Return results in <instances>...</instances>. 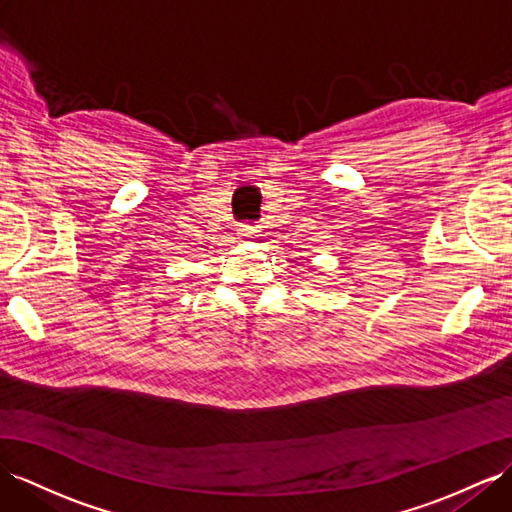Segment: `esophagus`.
Listing matches in <instances>:
<instances>
[{
    "instance_id": "1",
    "label": "esophagus",
    "mask_w": 512,
    "mask_h": 512,
    "mask_svg": "<svg viewBox=\"0 0 512 512\" xmlns=\"http://www.w3.org/2000/svg\"><path fill=\"white\" fill-rule=\"evenodd\" d=\"M259 233V229L255 225H242L240 227V235L242 238H255V235Z\"/></svg>"
}]
</instances>
